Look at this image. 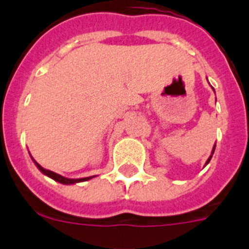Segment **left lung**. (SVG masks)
I'll use <instances>...</instances> for the list:
<instances>
[{"label":"left lung","instance_id":"obj_1","mask_svg":"<svg viewBox=\"0 0 249 249\" xmlns=\"http://www.w3.org/2000/svg\"><path fill=\"white\" fill-rule=\"evenodd\" d=\"M214 149H215V144H214V146H213V149H212V155H211V156H210V158H208V160H207L206 164H208V163H210V160H211V158H212L213 153H214Z\"/></svg>","mask_w":249,"mask_h":249}]
</instances>
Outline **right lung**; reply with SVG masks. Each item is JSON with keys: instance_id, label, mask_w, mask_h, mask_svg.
<instances>
[{"instance_id": "obj_1", "label": "right lung", "mask_w": 249, "mask_h": 249, "mask_svg": "<svg viewBox=\"0 0 249 249\" xmlns=\"http://www.w3.org/2000/svg\"><path fill=\"white\" fill-rule=\"evenodd\" d=\"M32 157V156H31ZM32 160L35 162V164L37 166V168L41 171V172L43 173V175L48 176L50 178H52V179H54L56 182H59V183H62V184H74V183H78V182H85V181H89V179H91V178H93L94 176H92V177H85V178H77V179H72V178H66L63 177V176L61 175H57V173L52 172V171H48V169L43 168L42 166H39L38 163H37L36 160L32 158Z\"/></svg>"}]
</instances>
